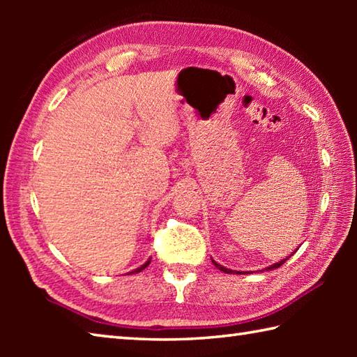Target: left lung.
<instances>
[{
	"label": "left lung",
	"mask_w": 357,
	"mask_h": 357,
	"mask_svg": "<svg viewBox=\"0 0 357 357\" xmlns=\"http://www.w3.org/2000/svg\"><path fill=\"white\" fill-rule=\"evenodd\" d=\"M296 250H298V249H296ZM294 250V252H296ZM293 252V253H294ZM293 253H291V255H293ZM291 255H289V257H291ZM289 257H287L285 259H280V261L279 263H274V264H271V266H268V268H266V271H273V269H277V268H280V266L283 264V263H285L287 261V259L289 258ZM213 263L215 264V268L217 269H220V271H223V273H227V274H234V273H236V274H243V273H239V271H231V269H227V268H223V266L222 264H219V263H215L214 261V259H213Z\"/></svg>",
	"instance_id": "8db88e82"
}]
</instances>
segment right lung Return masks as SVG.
Wrapping results in <instances>:
<instances>
[{"label": "right lung", "instance_id": "obj_1", "mask_svg": "<svg viewBox=\"0 0 357 357\" xmlns=\"http://www.w3.org/2000/svg\"><path fill=\"white\" fill-rule=\"evenodd\" d=\"M149 263H151V258H149V259H148V261H146V263H144L143 266H140V268H137L135 271H132V273H130V274H137V273H140V271H143L144 268H146V266H148Z\"/></svg>", "mask_w": 357, "mask_h": 357}]
</instances>
